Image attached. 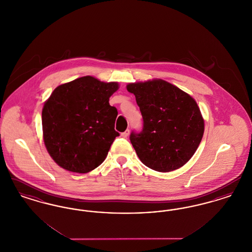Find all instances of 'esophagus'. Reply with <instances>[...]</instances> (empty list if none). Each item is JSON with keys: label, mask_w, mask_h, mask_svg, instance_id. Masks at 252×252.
Masks as SVG:
<instances>
[{"label": "esophagus", "mask_w": 252, "mask_h": 252, "mask_svg": "<svg viewBox=\"0 0 252 252\" xmlns=\"http://www.w3.org/2000/svg\"><path fill=\"white\" fill-rule=\"evenodd\" d=\"M129 133H130L129 129H126V131L123 132V133H121V136H122L123 138H126V137L129 135Z\"/></svg>", "instance_id": "1"}]
</instances>
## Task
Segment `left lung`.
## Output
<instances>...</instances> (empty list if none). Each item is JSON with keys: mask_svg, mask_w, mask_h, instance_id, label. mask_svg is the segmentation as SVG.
<instances>
[{"mask_svg": "<svg viewBox=\"0 0 252 252\" xmlns=\"http://www.w3.org/2000/svg\"><path fill=\"white\" fill-rule=\"evenodd\" d=\"M144 119L143 131L130 142L147 167L171 172L195 153L204 134V119L192 96L162 79L126 85Z\"/></svg>", "mask_w": 252, "mask_h": 252, "instance_id": "left-lung-1", "label": "left lung"}]
</instances>
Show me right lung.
Returning a JSON list of instances; mask_svg holds the SVG:
<instances>
[{
  "instance_id": "1",
  "label": "right lung",
  "mask_w": 252,
  "mask_h": 252,
  "mask_svg": "<svg viewBox=\"0 0 252 252\" xmlns=\"http://www.w3.org/2000/svg\"><path fill=\"white\" fill-rule=\"evenodd\" d=\"M118 82L83 76L57 87L42 108L43 141L60 167L85 174L108 156L119 133L114 124L117 109L108 103Z\"/></svg>"
}]
</instances>
